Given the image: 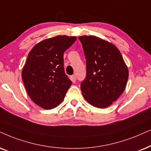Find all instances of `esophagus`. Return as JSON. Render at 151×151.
<instances>
[{"label": "esophagus", "mask_w": 151, "mask_h": 151, "mask_svg": "<svg viewBox=\"0 0 151 151\" xmlns=\"http://www.w3.org/2000/svg\"><path fill=\"white\" fill-rule=\"evenodd\" d=\"M70 79H71V81L73 82V83H75L76 80H77V79H76V76L75 75H72L70 77Z\"/></svg>", "instance_id": "obj_1"}]
</instances>
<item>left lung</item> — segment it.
I'll list each match as a JSON object with an SVG mask.
<instances>
[{
  "label": "left lung",
  "mask_w": 151,
  "mask_h": 151,
  "mask_svg": "<svg viewBox=\"0 0 151 151\" xmlns=\"http://www.w3.org/2000/svg\"><path fill=\"white\" fill-rule=\"evenodd\" d=\"M86 63V76L81 83L83 96L98 108L108 107L126 86L128 69L113 44L93 35L79 37Z\"/></svg>",
  "instance_id": "obj_1"
}]
</instances>
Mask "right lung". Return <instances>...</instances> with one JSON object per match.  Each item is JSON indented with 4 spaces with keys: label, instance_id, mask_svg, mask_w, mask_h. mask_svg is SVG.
Wrapping results in <instances>:
<instances>
[{
    "label": "right lung",
    "instance_id": "obj_1",
    "mask_svg": "<svg viewBox=\"0 0 151 151\" xmlns=\"http://www.w3.org/2000/svg\"><path fill=\"white\" fill-rule=\"evenodd\" d=\"M76 37L58 35L44 40L28 53L22 79L30 99L45 109L58 106L72 85L65 73L63 53Z\"/></svg>",
    "mask_w": 151,
    "mask_h": 151
}]
</instances>
